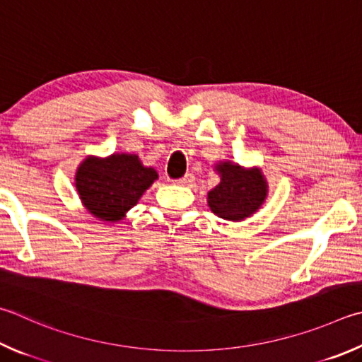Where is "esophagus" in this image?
<instances>
[{"mask_svg": "<svg viewBox=\"0 0 362 362\" xmlns=\"http://www.w3.org/2000/svg\"><path fill=\"white\" fill-rule=\"evenodd\" d=\"M193 182H194L193 174H185L180 180H177V183H179V185H182V187H192Z\"/></svg>", "mask_w": 362, "mask_h": 362, "instance_id": "1", "label": "esophagus"}]
</instances>
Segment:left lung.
<instances>
[{"instance_id":"1","label":"left lung","mask_w":362,"mask_h":362,"mask_svg":"<svg viewBox=\"0 0 362 362\" xmlns=\"http://www.w3.org/2000/svg\"><path fill=\"white\" fill-rule=\"evenodd\" d=\"M220 183L207 193V204L223 220L242 221L258 212L264 204L269 185L258 166L244 168L229 160L215 164Z\"/></svg>"}]
</instances>
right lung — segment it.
Instances as JSON below:
<instances>
[{"instance_id":"right-lung-1","label":"right lung","mask_w":362,"mask_h":362,"mask_svg":"<svg viewBox=\"0 0 362 362\" xmlns=\"http://www.w3.org/2000/svg\"><path fill=\"white\" fill-rule=\"evenodd\" d=\"M156 179L158 173L144 166L136 153H112L106 158L88 155L78 164L74 185L90 215L115 223L127 216Z\"/></svg>"}]
</instances>
